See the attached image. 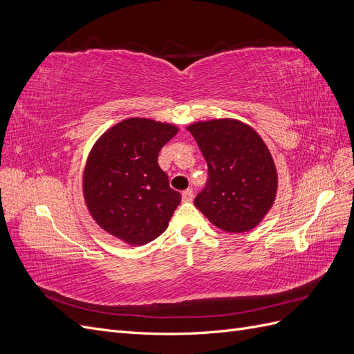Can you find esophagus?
Returning a JSON list of instances; mask_svg holds the SVG:
<instances>
[{"label":"esophagus","mask_w":354,"mask_h":354,"mask_svg":"<svg viewBox=\"0 0 354 354\" xmlns=\"http://www.w3.org/2000/svg\"><path fill=\"white\" fill-rule=\"evenodd\" d=\"M181 198H183L185 202H190L192 199H194V190L192 189H187L183 192V195H181Z\"/></svg>","instance_id":"obj_1"}]
</instances>
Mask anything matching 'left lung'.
<instances>
[{
  "label": "left lung",
  "mask_w": 354,
  "mask_h": 354,
  "mask_svg": "<svg viewBox=\"0 0 354 354\" xmlns=\"http://www.w3.org/2000/svg\"><path fill=\"white\" fill-rule=\"evenodd\" d=\"M187 131L207 160L209 177L195 207L224 232L259 226L277 194L276 165L259 133L232 118L190 124Z\"/></svg>",
  "instance_id": "left-lung-1"
}]
</instances>
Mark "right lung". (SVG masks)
<instances>
[{"label": "right lung", "mask_w": 354, "mask_h": 354, "mask_svg": "<svg viewBox=\"0 0 354 354\" xmlns=\"http://www.w3.org/2000/svg\"><path fill=\"white\" fill-rule=\"evenodd\" d=\"M177 133L173 124L128 118L94 143L82 192L90 216L104 232L137 246L167 230L181 195L169 187L158 155Z\"/></svg>", "instance_id": "right-lung-1"}]
</instances>
